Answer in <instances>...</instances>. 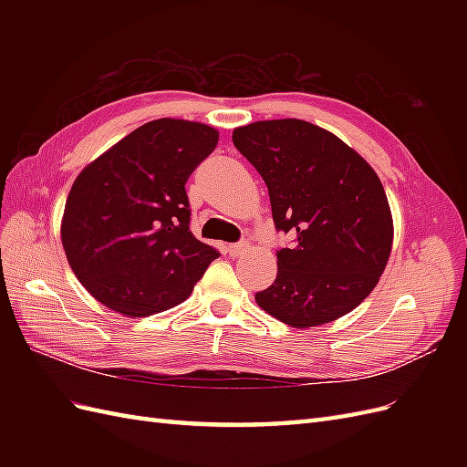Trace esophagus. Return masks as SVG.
Here are the masks:
<instances>
[{"label": "esophagus", "mask_w": 467, "mask_h": 467, "mask_svg": "<svg viewBox=\"0 0 467 467\" xmlns=\"http://www.w3.org/2000/svg\"><path fill=\"white\" fill-rule=\"evenodd\" d=\"M247 249H249L247 244H232V245H228V253H230L232 257H242Z\"/></svg>", "instance_id": "obj_1"}]
</instances>
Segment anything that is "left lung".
<instances>
[{
    "label": "left lung",
    "mask_w": 467,
    "mask_h": 467,
    "mask_svg": "<svg viewBox=\"0 0 467 467\" xmlns=\"http://www.w3.org/2000/svg\"><path fill=\"white\" fill-rule=\"evenodd\" d=\"M234 146L257 169L278 232L276 280L255 294L266 314L314 327L352 312L384 273L393 222L374 169L343 140L298 120H261L234 130Z\"/></svg>",
    "instance_id": "obj_1"
}]
</instances>
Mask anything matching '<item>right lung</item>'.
Instances as JSON below:
<instances>
[{"instance_id": "1", "label": "right lung", "mask_w": 467, "mask_h": 467, "mask_svg": "<svg viewBox=\"0 0 467 467\" xmlns=\"http://www.w3.org/2000/svg\"><path fill=\"white\" fill-rule=\"evenodd\" d=\"M216 144L212 126L151 120L78 175L64 208L62 245L95 300L146 317L189 298L220 253L189 228L185 182Z\"/></svg>"}]
</instances>
